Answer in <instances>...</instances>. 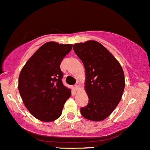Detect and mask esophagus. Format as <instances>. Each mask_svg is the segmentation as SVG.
Returning a JSON list of instances; mask_svg holds the SVG:
<instances>
[{
	"instance_id": "34e87169",
	"label": "esophagus",
	"mask_w": 150,
	"mask_h": 150,
	"mask_svg": "<svg viewBox=\"0 0 150 150\" xmlns=\"http://www.w3.org/2000/svg\"><path fill=\"white\" fill-rule=\"evenodd\" d=\"M74 88H75V91H78V90H79V89H80V86H78V84L75 85V86H74Z\"/></svg>"
}]
</instances>
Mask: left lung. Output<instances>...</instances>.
Here are the masks:
<instances>
[{
  "label": "left lung",
  "mask_w": 150,
  "mask_h": 150,
  "mask_svg": "<svg viewBox=\"0 0 150 150\" xmlns=\"http://www.w3.org/2000/svg\"><path fill=\"white\" fill-rule=\"evenodd\" d=\"M73 49L83 63L86 91L89 99L81 109L85 118L101 121L110 115L121 99L125 77L122 67L114 56L95 40L75 43Z\"/></svg>",
  "instance_id": "1"
}]
</instances>
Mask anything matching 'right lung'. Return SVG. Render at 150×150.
<instances>
[{"label": "right lung", "mask_w": 150, "mask_h": 150, "mask_svg": "<svg viewBox=\"0 0 150 150\" xmlns=\"http://www.w3.org/2000/svg\"><path fill=\"white\" fill-rule=\"evenodd\" d=\"M72 44L48 42L29 59L19 77V93L25 107L38 120L51 122L61 116L71 90L64 86L62 61Z\"/></svg>", "instance_id": "add662e5"}]
</instances>
